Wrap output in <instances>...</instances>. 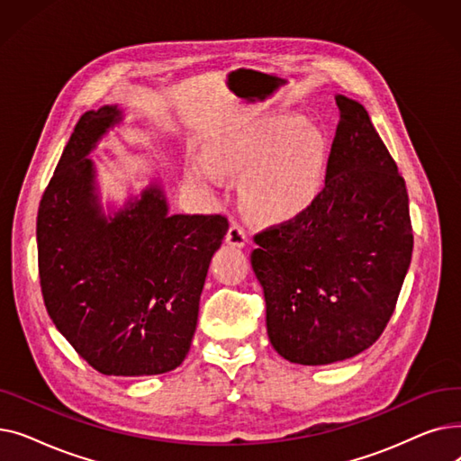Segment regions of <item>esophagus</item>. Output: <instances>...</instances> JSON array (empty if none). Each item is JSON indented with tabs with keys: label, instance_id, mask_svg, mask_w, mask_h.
<instances>
[{
	"label": "esophagus",
	"instance_id": "esophagus-1",
	"mask_svg": "<svg viewBox=\"0 0 461 461\" xmlns=\"http://www.w3.org/2000/svg\"><path fill=\"white\" fill-rule=\"evenodd\" d=\"M226 240L228 243L231 245V247H245L247 245V240H249V235H247V230L240 226V224H237V222H233L231 226H230V230H228V233H226Z\"/></svg>",
	"mask_w": 461,
	"mask_h": 461
}]
</instances>
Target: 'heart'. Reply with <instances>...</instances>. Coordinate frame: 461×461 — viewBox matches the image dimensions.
Segmentation results:
<instances>
[{
	"label": "heart",
	"mask_w": 461,
	"mask_h": 461,
	"mask_svg": "<svg viewBox=\"0 0 461 461\" xmlns=\"http://www.w3.org/2000/svg\"><path fill=\"white\" fill-rule=\"evenodd\" d=\"M205 158L218 172L243 176L239 196L252 216L284 221L318 196L327 149L316 131L303 129L301 119L275 117L214 140ZM186 176L202 188L216 183L212 169L198 158L188 162Z\"/></svg>",
	"instance_id": "1"
}]
</instances>
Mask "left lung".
<instances>
[{
    "instance_id": "1",
    "label": "left lung",
    "mask_w": 461,
    "mask_h": 461,
    "mask_svg": "<svg viewBox=\"0 0 461 461\" xmlns=\"http://www.w3.org/2000/svg\"><path fill=\"white\" fill-rule=\"evenodd\" d=\"M325 186L254 235L267 334L287 360L330 365L368 349L393 318L413 254L407 188L365 106L344 95Z\"/></svg>"
}]
</instances>
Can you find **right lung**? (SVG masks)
I'll return each mask as SVG.
<instances>
[{"label": "right lung", "instance_id": "right-lung-1", "mask_svg": "<svg viewBox=\"0 0 461 461\" xmlns=\"http://www.w3.org/2000/svg\"><path fill=\"white\" fill-rule=\"evenodd\" d=\"M119 110L86 112L72 131L37 212L41 292L48 316L104 375H157L185 360L198 323L222 214H167L158 186L110 221L87 158Z\"/></svg>", "mask_w": 461, "mask_h": 461}]
</instances>
